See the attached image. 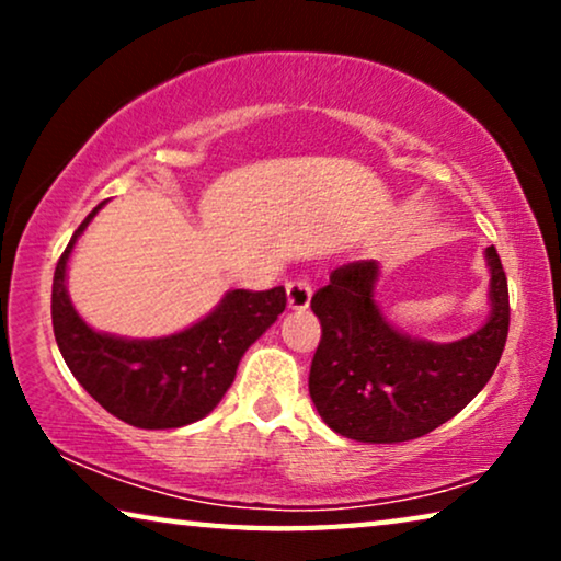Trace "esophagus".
I'll list each match as a JSON object with an SVG mask.
<instances>
[{"instance_id": "1", "label": "esophagus", "mask_w": 561, "mask_h": 561, "mask_svg": "<svg viewBox=\"0 0 561 561\" xmlns=\"http://www.w3.org/2000/svg\"><path fill=\"white\" fill-rule=\"evenodd\" d=\"M286 296H288V306L290 309H306L311 301V283L309 278H290L286 283Z\"/></svg>"}]
</instances>
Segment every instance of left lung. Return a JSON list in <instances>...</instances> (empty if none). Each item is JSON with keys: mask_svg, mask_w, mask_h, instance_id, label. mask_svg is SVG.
Returning <instances> with one entry per match:
<instances>
[{"mask_svg": "<svg viewBox=\"0 0 561 561\" xmlns=\"http://www.w3.org/2000/svg\"><path fill=\"white\" fill-rule=\"evenodd\" d=\"M490 317L457 342L403 334L375 301L380 267L357 260L329 275L311 298L321 342L309 393L332 432L367 444L419 439L457 416L495 373L508 336V280L501 257L485 248Z\"/></svg>", "mask_w": 561, "mask_h": 561, "instance_id": "8db88e82", "label": "left lung"}]
</instances>
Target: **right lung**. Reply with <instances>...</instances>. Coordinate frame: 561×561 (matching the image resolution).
I'll return each mask as SVG.
<instances>
[{"label": "right lung", "mask_w": 561, "mask_h": 561, "mask_svg": "<svg viewBox=\"0 0 561 561\" xmlns=\"http://www.w3.org/2000/svg\"><path fill=\"white\" fill-rule=\"evenodd\" d=\"M106 202L96 206L60 255L53 275V332L68 370L94 401L137 428H179L217 409L237 365L286 309L283 286L227 290L214 311L183 332L127 340L91 329L66 288L68 257Z\"/></svg>", "instance_id": "right-lung-1"}]
</instances>
